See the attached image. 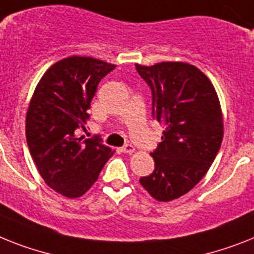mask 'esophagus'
<instances>
[{
  "label": "esophagus",
  "instance_id": "esophagus-1",
  "mask_svg": "<svg viewBox=\"0 0 254 254\" xmlns=\"http://www.w3.org/2000/svg\"><path fill=\"white\" fill-rule=\"evenodd\" d=\"M121 152L124 153H133L134 152V147L131 144H125L124 147H121Z\"/></svg>",
  "mask_w": 254,
  "mask_h": 254
}]
</instances>
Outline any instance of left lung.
<instances>
[{
	"label": "left lung",
	"mask_w": 254,
	"mask_h": 254,
	"mask_svg": "<svg viewBox=\"0 0 254 254\" xmlns=\"http://www.w3.org/2000/svg\"><path fill=\"white\" fill-rule=\"evenodd\" d=\"M135 68L152 93V117L164 127L151 152L155 170L139 182L153 199L170 201L209 170L222 143V111L214 86L195 65L163 62Z\"/></svg>",
	"instance_id": "obj_1"
}]
</instances>
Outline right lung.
<instances>
[{
  "mask_svg": "<svg viewBox=\"0 0 254 254\" xmlns=\"http://www.w3.org/2000/svg\"><path fill=\"white\" fill-rule=\"evenodd\" d=\"M116 65L89 57H69L51 65L36 86L25 120L31 156L50 189L65 197L84 195L94 185L112 150L86 130L90 102L99 81Z\"/></svg>",
  "mask_w": 254,
  "mask_h": 254,
  "instance_id": "right-lung-1",
  "label": "right lung"
}]
</instances>
